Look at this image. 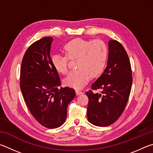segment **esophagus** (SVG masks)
Returning <instances> with one entry per match:
<instances>
[{
    "instance_id": "34e87169",
    "label": "esophagus",
    "mask_w": 153,
    "mask_h": 153,
    "mask_svg": "<svg viewBox=\"0 0 153 153\" xmlns=\"http://www.w3.org/2000/svg\"><path fill=\"white\" fill-rule=\"evenodd\" d=\"M82 92L81 91H79V90H76V94L77 95H81V94H82Z\"/></svg>"
}]
</instances>
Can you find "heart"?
I'll use <instances>...</instances> for the list:
<instances>
[{
	"instance_id": "heart-1",
	"label": "heart",
	"mask_w": 153,
	"mask_h": 153,
	"mask_svg": "<svg viewBox=\"0 0 153 153\" xmlns=\"http://www.w3.org/2000/svg\"><path fill=\"white\" fill-rule=\"evenodd\" d=\"M63 48L66 55H53L51 62L56 71L65 74L68 72V58H77L78 69L70 72L64 79L66 86L81 89L89 81L90 76L93 78L99 76L105 68L108 50L102 40L76 38L67 42Z\"/></svg>"
}]
</instances>
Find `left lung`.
Listing matches in <instances>:
<instances>
[{
  "label": "left lung",
  "mask_w": 153,
  "mask_h": 153,
  "mask_svg": "<svg viewBox=\"0 0 153 153\" xmlns=\"http://www.w3.org/2000/svg\"><path fill=\"white\" fill-rule=\"evenodd\" d=\"M132 85V69L126 51L117 40L109 42L108 66L103 74L91 85L87 119L97 126H108L121 116L128 103Z\"/></svg>",
  "instance_id": "1"
}]
</instances>
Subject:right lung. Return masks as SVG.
Masks as SVG:
<instances>
[{
    "instance_id": "right-lung-1",
    "label": "right lung",
    "mask_w": 153,
    "mask_h": 153,
    "mask_svg": "<svg viewBox=\"0 0 153 153\" xmlns=\"http://www.w3.org/2000/svg\"><path fill=\"white\" fill-rule=\"evenodd\" d=\"M52 41L45 37L33 43L23 56L20 72L21 91L29 111L50 129L64 124L67 107L76 95L72 88H58L60 76L51 62Z\"/></svg>"
}]
</instances>
